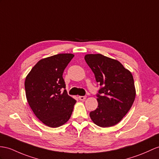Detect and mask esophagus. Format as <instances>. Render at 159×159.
Returning a JSON list of instances; mask_svg holds the SVG:
<instances>
[{"instance_id": "34e87169", "label": "esophagus", "mask_w": 159, "mask_h": 159, "mask_svg": "<svg viewBox=\"0 0 159 159\" xmlns=\"http://www.w3.org/2000/svg\"><path fill=\"white\" fill-rule=\"evenodd\" d=\"M86 98V96H79V99H80V100H84Z\"/></svg>"}]
</instances>
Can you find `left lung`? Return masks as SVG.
<instances>
[{"mask_svg":"<svg viewBox=\"0 0 159 159\" xmlns=\"http://www.w3.org/2000/svg\"><path fill=\"white\" fill-rule=\"evenodd\" d=\"M84 59L102 86L97 94L98 108L90 113L92 121L101 127L115 125L134 102L133 75L119 61L101 54H88Z\"/></svg>","mask_w":159,"mask_h":159,"instance_id":"8db88e82","label":"left lung"}]
</instances>
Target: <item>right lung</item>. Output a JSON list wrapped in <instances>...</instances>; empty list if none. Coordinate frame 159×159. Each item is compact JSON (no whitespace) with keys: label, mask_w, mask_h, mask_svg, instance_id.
<instances>
[{"label":"right lung","mask_w":159,"mask_h":159,"mask_svg":"<svg viewBox=\"0 0 159 159\" xmlns=\"http://www.w3.org/2000/svg\"><path fill=\"white\" fill-rule=\"evenodd\" d=\"M71 53L40 60L25 77L26 98L37 118L50 127H58L70 119L76 100L67 94L63 73L73 59Z\"/></svg>","instance_id":"1"}]
</instances>
